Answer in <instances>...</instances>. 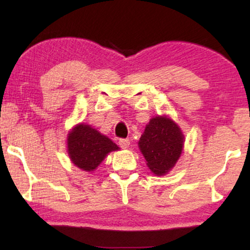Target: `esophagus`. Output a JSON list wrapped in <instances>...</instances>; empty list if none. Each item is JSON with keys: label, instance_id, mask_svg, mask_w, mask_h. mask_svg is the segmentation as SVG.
I'll return each mask as SVG.
<instances>
[{"label": "esophagus", "instance_id": "esophagus-1", "mask_svg": "<svg viewBox=\"0 0 250 250\" xmlns=\"http://www.w3.org/2000/svg\"><path fill=\"white\" fill-rule=\"evenodd\" d=\"M118 145H119V146H121L122 149L128 148V146H129V140H128V139H119Z\"/></svg>", "mask_w": 250, "mask_h": 250}]
</instances>
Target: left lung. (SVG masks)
<instances>
[{
    "label": "left lung",
    "instance_id": "8db88e82",
    "mask_svg": "<svg viewBox=\"0 0 250 250\" xmlns=\"http://www.w3.org/2000/svg\"><path fill=\"white\" fill-rule=\"evenodd\" d=\"M183 134L175 123L167 117L149 122L139 141L146 165L156 175H164L174 167L183 148Z\"/></svg>",
    "mask_w": 250,
    "mask_h": 250
}]
</instances>
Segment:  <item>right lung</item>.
<instances>
[{
  "instance_id": "right-lung-1",
  "label": "right lung",
  "mask_w": 250,
  "mask_h": 250,
  "mask_svg": "<svg viewBox=\"0 0 250 250\" xmlns=\"http://www.w3.org/2000/svg\"><path fill=\"white\" fill-rule=\"evenodd\" d=\"M67 141L71 162L86 172L97 168L109 152L118 150L117 145L90 125H77L68 134Z\"/></svg>"
}]
</instances>
